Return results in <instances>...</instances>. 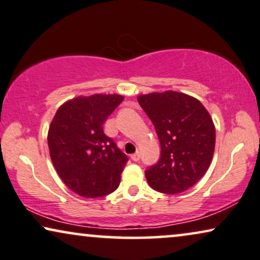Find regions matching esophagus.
<instances>
[{
    "mask_svg": "<svg viewBox=\"0 0 260 260\" xmlns=\"http://www.w3.org/2000/svg\"><path fill=\"white\" fill-rule=\"evenodd\" d=\"M131 158H132V160L133 161H138L140 159V154H139V152H137V153H134V154H132L131 155Z\"/></svg>",
    "mask_w": 260,
    "mask_h": 260,
    "instance_id": "obj_1",
    "label": "esophagus"
}]
</instances>
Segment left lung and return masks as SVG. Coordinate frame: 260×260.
Wrapping results in <instances>:
<instances>
[{"label": "left lung", "mask_w": 260, "mask_h": 260, "mask_svg": "<svg viewBox=\"0 0 260 260\" xmlns=\"http://www.w3.org/2000/svg\"><path fill=\"white\" fill-rule=\"evenodd\" d=\"M160 141L159 161L145 171L151 188L183 192L205 176L215 150V126L199 100L166 90L138 96Z\"/></svg>", "instance_id": "8db88e82"}]
</instances>
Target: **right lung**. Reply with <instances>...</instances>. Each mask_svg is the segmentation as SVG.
Here are the masks:
<instances>
[{"label": "right lung", "instance_id": "obj_1", "mask_svg": "<svg viewBox=\"0 0 260 260\" xmlns=\"http://www.w3.org/2000/svg\"><path fill=\"white\" fill-rule=\"evenodd\" d=\"M119 94L77 96L64 102L51 121L48 150L55 171L71 191L98 199L115 191L127 155L103 132V123L122 102Z\"/></svg>", "mask_w": 260, "mask_h": 260}]
</instances>
